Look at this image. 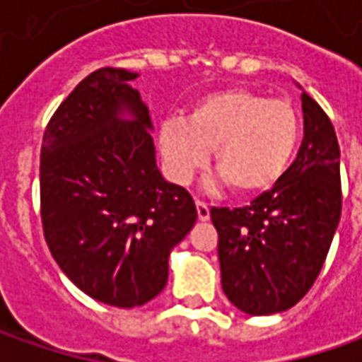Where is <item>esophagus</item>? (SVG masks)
Segmentation results:
<instances>
[{"label":"esophagus","mask_w":362,"mask_h":362,"mask_svg":"<svg viewBox=\"0 0 362 362\" xmlns=\"http://www.w3.org/2000/svg\"><path fill=\"white\" fill-rule=\"evenodd\" d=\"M195 205H197V217H199L202 221H207V219H209V205L203 202H197Z\"/></svg>","instance_id":"1"}]
</instances>
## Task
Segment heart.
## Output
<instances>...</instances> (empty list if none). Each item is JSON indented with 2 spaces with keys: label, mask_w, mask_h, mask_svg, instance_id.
<instances>
[{
  "label": "heart",
  "mask_w": 362,
  "mask_h": 362,
  "mask_svg": "<svg viewBox=\"0 0 362 362\" xmlns=\"http://www.w3.org/2000/svg\"><path fill=\"white\" fill-rule=\"evenodd\" d=\"M298 141L296 106L245 88L211 92L193 105L187 122L175 119L160 129V153L175 181L187 183L214 148L216 169L240 195L274 187Z\"/></svg>",
  "instance_id": "1"
}]
</instances>
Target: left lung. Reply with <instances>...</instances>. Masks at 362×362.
<instances>
[{
  "mask_svg": "<svg viewBox=\"0 0 362 362\" xmlns=\"http://www.w3.org/2000/svg\"><path fill=\"white\" fill-rule=\"evenodd\" d=\"M304 136L284 177L245 207H214L221 288L252 316L306 296L341 221V148L320 105L302 94Z\"/></svg>",
  "mask_w": 362,
  "mask_h": 362,
  "instance_id": "1",
  "label": "left lung"
}]
</instances>
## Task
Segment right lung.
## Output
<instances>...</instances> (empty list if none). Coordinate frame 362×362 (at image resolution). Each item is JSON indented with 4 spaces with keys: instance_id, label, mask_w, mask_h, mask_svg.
Segmentation results:
<instances>
[{
    "instance_id": "right-lung-1",
    "label": "right lung",
    "mask_w": 362,
    "mask_h": 362,
    "mask_svg": "<svg viewBox=\"0 0 362 362\" xmlns=\"http://www.w3.org/2000/svg\"><path fill=\"white\" fill-rule=\"evenodd\" d=\"M136 74L98 68L56 108L40 153V216L49 252L90 298L141 306L167 284L169 254L197 219L187 189L157 169ZM129 110L133 120L118 117Z\"/></svg>"
}]
</instances>
